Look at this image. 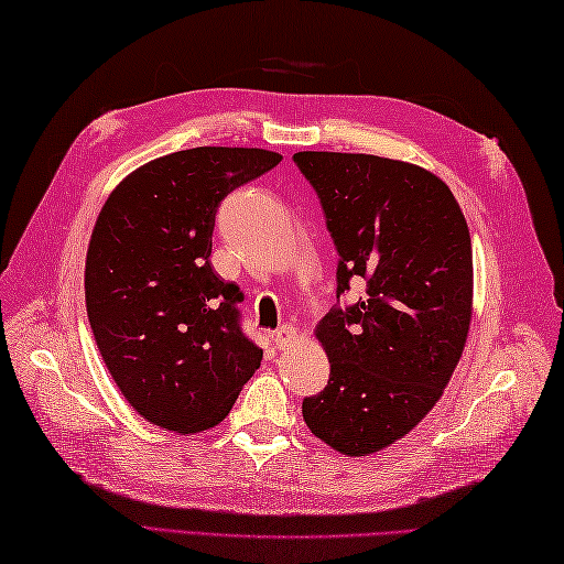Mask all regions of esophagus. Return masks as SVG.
<instances>
[{
	"mask_svg": "<svg viewBox=\"0 0 564 564\" xmlns=\"http://www.w3.org/2000/svg\"><path fill=\"white\" fill-rule=\"evenodd\" d=\"M295 339H297V329L293 325H289V322L273 332V344L279 346V349H285V346L295 344Z\"/></svg>",
	"mask_w": 564,
	"mask_h": 564,
	"instance_id": "obj_1",
	"label": "esophagus"
}]
</instances>
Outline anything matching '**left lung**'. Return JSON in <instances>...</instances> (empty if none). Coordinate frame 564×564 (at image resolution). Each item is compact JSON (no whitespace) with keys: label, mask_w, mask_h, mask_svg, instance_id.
Instances as JSON below:
<instances>
[{"label":"left lung","mask_w":564,"mask_h":564,"mask_svg":"<svg viewBox=\"0 0 564 564\" xmlns=\"http://www.w3.org/2000/svg\"><path fill=\"white\" fill-rule=\"evenodd\" d=\"M337 247V305L317 327L327 388L303 400L310 431L344 455L390 446L422 422L460 361L473 247L451 188L376 154L295 152ZM356 280L365 295L340 297Z\"/></svg>","instance_id":"8db88e82"}]
</instances>
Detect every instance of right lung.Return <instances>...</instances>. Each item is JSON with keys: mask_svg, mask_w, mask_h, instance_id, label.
Listing matches in <instances>:
<instances>
[{"mask_svg": "<svg viewBox=\"0 0 564 564\" xmlns=\"http://www.w3.org/2000/svg\"><path fill=\"white\" fill-rule=\"evenodd\" d=\"M281 154L194 148L116 186L94 225L87 315L106 368L138 414L196 434L220 424L263 351L242 329L245 293L210 267L223 198Z\"/></svg>", "mask_w": 564, "mask_h": 564, "instance_id": "add662e5", "label": "right lung"}]
</instances>
